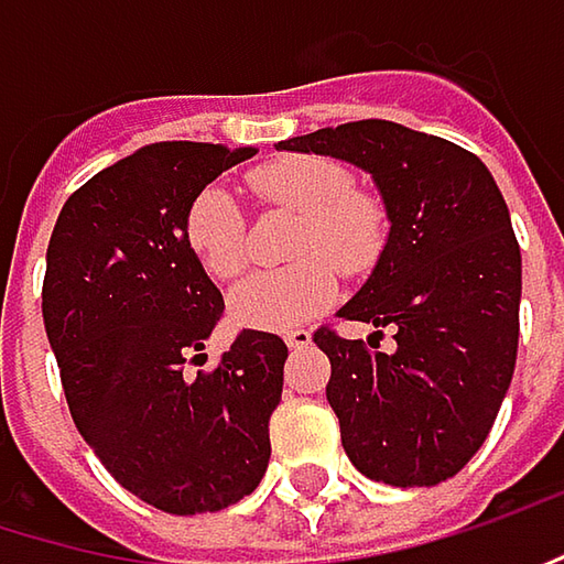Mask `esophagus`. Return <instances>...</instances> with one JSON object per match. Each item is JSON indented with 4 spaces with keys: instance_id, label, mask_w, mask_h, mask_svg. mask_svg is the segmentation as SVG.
Here are the masks:
<instances>
[{
    "instance_id": "1",
    "label": "esophagus",
    "mask_w": 564,
    "mask_h": 564,
    "mask_svg": "<svg viewBox=\"0 0 564 564\" xmlns=\"http://www.w3.org/2000/svg\"><path fill=\"white\" fill-rule=\"evenodd\" d=\"M285 343H289V349H304V346L311 343V330H304V327L289 330V334H285Z\"/></svg>"
}]
</instances>
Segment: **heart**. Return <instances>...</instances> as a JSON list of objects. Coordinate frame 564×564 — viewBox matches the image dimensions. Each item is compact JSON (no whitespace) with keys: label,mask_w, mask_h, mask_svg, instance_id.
Returning <instances> with one entry per match:
<instances>
[{"label":"heart","mask_w":564,"mask_h":564,"mask_svg":"<svg viewBox=\"0 0 564 564\" xmlns=\"http://www.w3.org/2000/svg\"><path fill=\"white\" fill-rule=\"evenodd\" d=\"M247 188L265 208L302 218L292 243L295 269L262 272L230 295V317L250 330H289L337 299V272H366L384 240L382 212L356 192L352 173L324 156H279L247 173ZM185 243L198 265L230 282L250 262L247 218L240 202L212 185L185 212Z\"/></svg>","instance_id":"1"}]
</instances>
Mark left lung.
I'll return each instance as SVG.
<instances>
[{
	"label": "left lung",
	"mask_w": 564,
	"mask_h": 564,
	"mask_svg": "<svg viewBox=\"0 0 564 564\" xmlns=\"http://www.w3.org/2000/svg\"><path fill=\"white\" fill-rule=\"evenodd\" d=\"M372 173L388 243L340 307L376 337L314 330L330 359L327 401L352 465L394 488L459 475L488 440L517 366L520 243L488 166L459 143L394 121H349L279 143ZM395 327L394 354L375 343Z\"/></svg>",
	"instance_id": "left-lung-1"
}]
</instances>
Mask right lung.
<instances>
[{
	"label": "right lung",
	"mask_w": 564,
	"mask_h": 564,
	"mask_svg": "<svg viewBox=\"0 0 564 564\" xmlns=\"http://www.w3.org/2000/svg\"><path fill=\"white\" fill-rule=\"evenodd\" d=\"M253 153L141 147L66 198L47 247L41 307L73 423L121 488L180 517L253 495L272 453L282 337L240 330L215 369L185 372L224 317L185 212Z\"/></svg>",
	"instance_id": "add662e5"
}]
</instances>
